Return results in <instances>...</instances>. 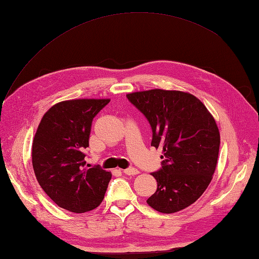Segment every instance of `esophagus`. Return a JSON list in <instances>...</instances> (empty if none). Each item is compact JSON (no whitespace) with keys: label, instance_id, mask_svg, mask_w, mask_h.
<instances>
[{"label":"esophagus","instance_id":"obj_1","mask_svg":"<svg viewBox=\"0 0 259 259\" xmlns=\"http://www.w3.org/2000/svg\"><path fill=\"white\" fill-rule=\"evenodd\" d=\"M123 172L128 176H134V175H138L139 174V170L137 168L134 167H130V168H126L123 170Z\"/></svg>","mask_w":259,"mask_h":259}]
</instances>
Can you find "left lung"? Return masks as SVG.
Listing matches in <instances>:
<instances>
[{"instance_id": "1", "label": "left lung", "mask_w": 259, "mask_h": 259, "mask_svg": "<svg viewBox=\"0 0 259 259\" xmlns=\"http://www.w3.org/2000/svg\"><path fill=\"white\" fill-rule=\"evenodd\" d=\"M126 98L149 122L151 146L163 150L161 168L151 174L158 187L148 205L164 213L190 206L207 189L216 169L221 145L216 121L190 93L155 89Z\"/></svg>"}]
</instances>
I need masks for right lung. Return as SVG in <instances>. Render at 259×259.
<instances>
[{
  "instance_id": "1",
  "label": "right lung",
  "mask_w": 259,
  "mask_h": 259,
  "mask_svg": "<svg viewBox=\"0 0 259 259\" xmlns=\"http://www.w3.org/2000/svg\"><path fill=\"white\" fill-rule=\"evenodd\" d=\"M108 99L60 102L43 115L32 145V164L41 188L59 207L85 212L100 205L111 174L85 168L92 120Z\"/></svg>"
}]
</instances>
